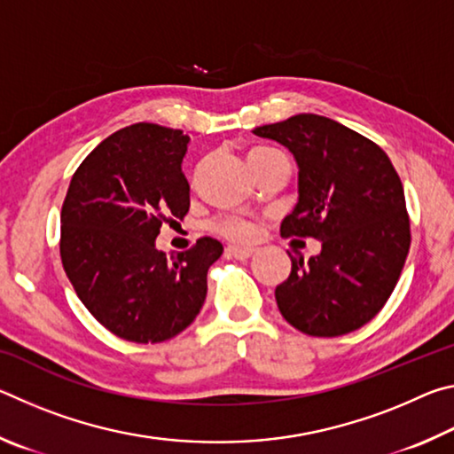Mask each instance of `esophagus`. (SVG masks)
<instances>
[{"label": "esophagus", "instance_id": "esophagus-1", "mask_svg": "<svg viewBox=\"0 0 454 454\" xmlns=\"http://www.w3.org/2000/svg\"><path fill=\"white\" fill-rule=\"evenodd\" d=\"M226 252L230 256H234L238 260H246V258H250L252 254H254L256 250L250 248V246H228Z\"/></svg>", "mask_w": 454, "mask_h": 454}]
</instances>
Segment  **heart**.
Wrapping results in <instances>:
<instances>
[{
	"label": "heart",
	"mask_w": 454,
	"mask_h": 454,
	"mask_svg": "<svg viewBox=\"0 0 454 454\" xmlns=\"http://www.w3.org/2000/svg\"><path fill=\"white\" fill-rule=\"evenodd\" d=\"M262 152H272L270 148H256L252 150L250 153H262ZM220 234H224L228 238H232V240H250L252 236H254V226L250 224V222L240 220V218H224L216 222V226Z\"/></svg>",
	"instance_id": "heart-1"
}]
</instances>
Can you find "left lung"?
Here are the masks:
<instances>
[{"label": "left lung", "instance_id": "8db88e82", "mask_svg": "<svg viewBox=\"0 0 454 454\" xmlns=\"http://www.w3.org/2000/svg\"><path fill=\"white\" fill-rule=\"evenodd\" d=\"M254 134L284 145L298 166V202L280 234L322 248L276 286V304L310 336L364 326L393 294L411 246L403 182L374 142L318 114H296Z\"/></svg>", "mask_w": 454, "mask_h": 454}]
</instances>
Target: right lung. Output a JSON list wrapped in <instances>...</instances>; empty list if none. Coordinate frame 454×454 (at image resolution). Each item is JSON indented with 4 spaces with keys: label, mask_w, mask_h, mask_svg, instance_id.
Here are the masks:
<instances>
[{
    "label": "right lung",
    "mask_w": 454,
    "mask_h": 454,
    "mask_svg": "<svg viewBox=\"0 0 454 454\" xmlns=\"http://www.w3.org/2000/svg\"><path fill=\"white\" fill-rule=\"evenodd\" d=\"M182 129L134 124L83 160L61 206V264L94 318L124 340L162 342L180 334L206 301V274L224 252L210 236L168 258L156 238L184 218L190 184Z\"/></svg>",
    "instance_id": "add662e5"
}]
</instances>
